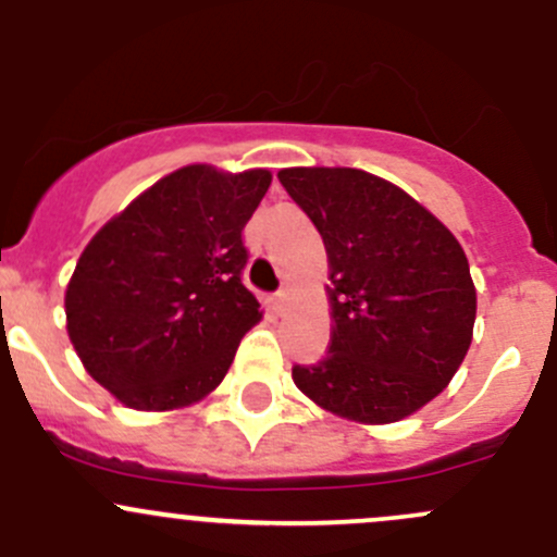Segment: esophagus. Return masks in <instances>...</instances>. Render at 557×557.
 <instances>
[{
	"label": "esophagus",
	"instance_id": "esophagus-1",
	"mask_svg": "<svg viewBox=\"0 0 557 557\" xmlns=\"http://www.w3.org/2000/svg\"><path fill=\"white\" fill-rule=\"evenodd\" d=\"M285 301H288V290H285V288H283V290H277V294L272 296V305L277 307V310H283Z\"/></svg>",
	"mask_w": 557,
	"mask_h": 557
}]
</instances>
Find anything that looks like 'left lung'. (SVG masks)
<instances>
[{"mask_svg": "<svg viewBox=\"0 0 557 557\" xmlns=\"http://www.w3.org/2000/svg\"><path fill=\"white\" fill-rule=\"evenodd\" d=\"M329 252L331 345L294 367L318 407L396 423L440 396L471 345L476 290L450 228L383 177L347 166L280 170Z\"/></svg>", "mask_w": 557, "mask_h": 557, "instance_id": "obj_1", "label": "left lung"}]
</instances>
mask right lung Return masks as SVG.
<instances>
[{"label":"right lung","instance_id":"right-lung-1","mask_svg":"<svg viewBox=\"0 0 557 557\" xmlns=\"http://www.w3.org/2000/svg\"><path fill=\"white\" fill-rule=\"evenodd\" d=\"M272 174L194 164L139 194L86 245L66 331L86 372L145 412L188 407L226 377L261 320L243 285V228Z\"/></svg>","mask_w":557,"mask_h":557}]
</instances>
